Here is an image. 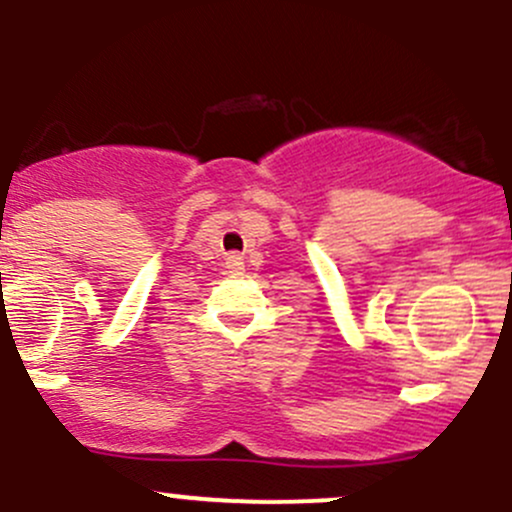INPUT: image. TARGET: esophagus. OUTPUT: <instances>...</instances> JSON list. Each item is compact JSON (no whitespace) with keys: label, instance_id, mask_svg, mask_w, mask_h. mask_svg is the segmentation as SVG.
<instances>
[{"label":"esophagus","instance_id":"esophagus-1","mask_svg":"<svg viewBox=\"0 0 512 512\" xmlns=\"http://www.w3.org/2000/svg\"><path fill=\"white\" fill-rule=\"evenodd\" d=\"M228 265L233 267V269H238L240 265H243V262H240V255H230L228 257Z\"/></svg>","mask_w":512,"mask_h":512}]
</instances>
